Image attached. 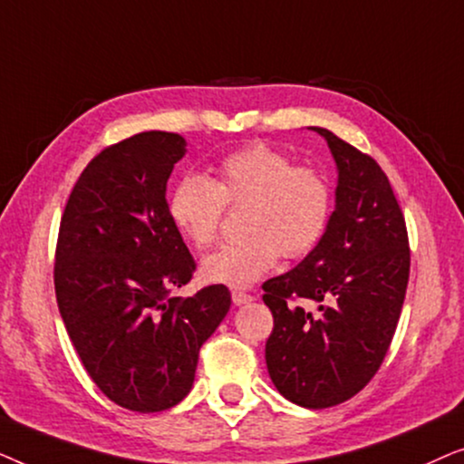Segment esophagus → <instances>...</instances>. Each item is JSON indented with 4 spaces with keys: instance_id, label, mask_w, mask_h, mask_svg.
Listing matches in <instances>:
<instances>
[{
    "instance_id": "34e87169",
    "label": "esophagus",
    "mask_w": 464,
    "mask_h": 464,
    "mask_svg": "<svg viewBox=\"0 0 464 464\" xmlns=\"http://www.w3.org/2000/svg\"><path fill=\"white\" fill-rule=\"evenodd\" d=\"M232 302L237 304V306H243V304H249L253 302V295L246 294V291H232Z\"/></svg>"
}]
</instances>
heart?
I'll use <instances>...</instances> for the list:
<instances>
[{"label": "heart", "instance_id": "heart-1", "mask_svg": "<svg viewBox=\"0 0 464 464\" xmlns=\"http://www.w3.org/2000/svg\"><path fill=\"white\" fill-rule=\"evenodd\" d=\"M215 179L188 175L169 196V218L196 249L218 238L226 207L246 205L245 238L205 257L207 283L243 289L275 268L281 256L300 259L325 237L334 213V188L325 173L300 167L264 143L232 151L218 164Z\"/></svg>", "mask_w": 464, "mask_h": 464}]
</instances>
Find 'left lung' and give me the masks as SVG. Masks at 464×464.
<instances>
[{
  "label": "left lung",
  "instance_id": "8db88e82",
  "mask_svg": "<svg viewBox=\"0 0 464 464\" xmlns=\"http://www.w3.org/2000/svg\"><path fill=\"white\" fill-rule=\"evenodd\" d=\"M325 137L338 167L325 237L294 270L262 285L275 327L266 365L276 391L323 410L357 395L382 365L410 278V243L389 177L372 156Z\"/></svg>",
  "mask_w": 464,
  "mask_h": 464
}]
</instances>
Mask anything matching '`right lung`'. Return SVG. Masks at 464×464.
<instances>
[{"mask_svg": "<svg viewBox=\"0 0 464 464\" xmlns=\"http://www.w3.org/2000/svg\"><path fill=\"white\" fill-rule=\"evenodd\" d=\"M186 139L148 130L97 154L61 218L54 291L92 382L130 411L173 408L194 384L200 346L232 297L208 285L192 297L196 262L169 218L167 181Z\"/></svg>", "mask_w": 464, "mask_h": 464, "instance_id": "right-lung-1", "label": "right lung"}]
</instances>
